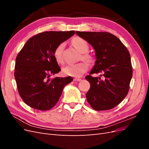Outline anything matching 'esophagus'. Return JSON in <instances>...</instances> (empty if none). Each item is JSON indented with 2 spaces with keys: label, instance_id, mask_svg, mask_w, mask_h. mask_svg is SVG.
<instances>
[{
  "label": "esophagus",
  "instance_id": "1",
  "mask_svg": "<svg viewBox=\"0 0 149 149\" xmlns=\"http://www.w3.org/2000/svg\"><path fill=\"white\" fill-rule=\"evenodd\" d=\"M74 80L75 81H81V79L79 78H75L74 79Z\"/></svg>",
  "mask_w": 149,
  "mask_h": 149
}]
</instances>
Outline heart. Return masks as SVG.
Here are the masks:
<instances>
[{"label": "heart", "instance_id": "b5f03b06", "mask_svg": "<svg viewBox=\"0 0 149 149\" xmlns=\"http://www.w3.org/2000/svg\"><path fill=\"white\" fill-rule=\"evenodd\" d=\"M73 46L77 50L83 53L81 58L89 63H91L94 61L93 57L88 53H86L88 49L89 45L86 40L81 37H75L71 40ZM65 47L64 43H61L58 45L54 51V57L58 63L63 62V51ZM88 66L86 63L81 62L76 64L67 65L63 68V73L68 76H73V77H80L86 71L88 70Z\"/></svg>", "mask_w": 149, "mask_h": 149}]
</instances>
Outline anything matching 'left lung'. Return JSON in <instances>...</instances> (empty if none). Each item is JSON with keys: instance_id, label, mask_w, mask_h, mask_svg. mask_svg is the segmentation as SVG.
<instances>
[{"instance_id": "left-lung-1", "label": "left lung", "mask_w": 149, "mask_h": 149, "mask_svg": "<svg viewBox=\"0 0 149 149\" xmlns=\"http://www.w3.org/2000/svg\"><path fill=\"white\" fill-rule=\"evenodd\" d=\"M94 48L96 61L89 74L101 73L100 77L86 76L91 85L86 94L96 111L109 110L118 106L127 96L132 76L130 56L120 40L108 32H76Z\"/></svg>"}]
</instances>
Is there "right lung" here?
<instances>
[{"mask_svg": "<svg viewBox=\"0 0 149 149\" xmlns=\"http://www.w3.org/2000/svg\"><path fill=\"white\" fill-rule=\"evenodd\" d=\"M75 33L49 31L31 37L18 54L14 76L22 100L30 107L47 111L55 106L63 89L73 81L71 76L49 78L61 71L54 57L58 45Z\"/></svg>", "mask_w": 149, "mask_h": 149, "instance_id": "right-lung-1", "label": "right lung"}]
</instances>
